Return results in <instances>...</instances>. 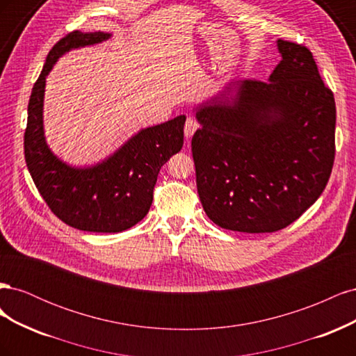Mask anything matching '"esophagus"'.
Listing matches in <instances>:
<instances>
[{
  "label": "esophagus",
  "mask_w": 356,
  "mask_h": 356,
  "mask_svg": "<svg viewBox=\"0 0 356 356\" xmlns=\"http://www.w3.org/2000/svg\"><path fill=\"white\" fill-rule=\"evenodd\" d=\"M200 127L199 122L196 120L195 117H187L186 120V124H184V135L187 139H190L193 135H195V132L197 131V129Z\"/></svg>",
  "instance_id": "34e87169"
}]
</instances>
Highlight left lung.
Returning a JSON list of instances; mask_svg holds the SVG:
<instances>
[{"mask_svg": "<svg viewBox=\"0 0 356 356\" xmlns=\"http://www.w3.org/2000/svg\"><path fill=\"white\" fill-rule=\"evenodd\" d=\"M268 81L239 80L202 105L191 139L196 184L209 220L222 229L272 233L322 195L336 154V102L312 51L277 40Z\"/></svg>", "mask_w": 356, "mask_h": 356, "instance_id": "obj_1", "label": "left lung"}]
</instances>
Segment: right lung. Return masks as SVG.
<instances>
[{
  "label": "right lung",
  "mask_w": 356,
  "mask_h": 356,
  "mask_svg": "<svg viewBox=\"0 0 356 356\" xmlns=\"http://www.w3.org/2000/svg\"><path fill=\"white\" fill-rule=\"evenodd\" d=\"M110 37L106 32L74 31L53 46L32 88L24 138L28 170L50 211L71 227L93 233H118L141 221L153 203L160 168L184 144L186 115H178L143 129L90 168H72L50 152L42 129L47 74L63 53Z\"/></svg>",
  "instance_id": "add662e5"
}]
</instances>
